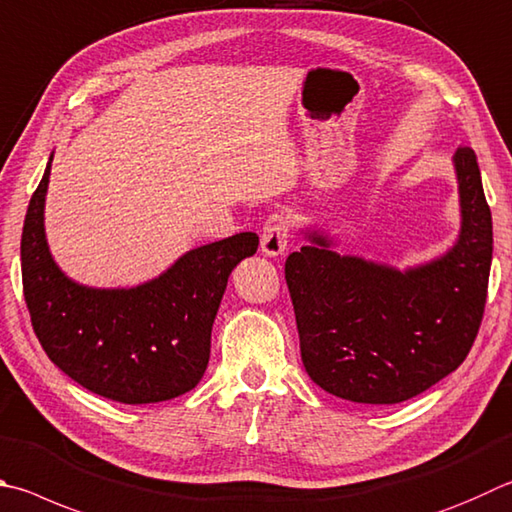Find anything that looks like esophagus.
<instances>
[{
    "instance_id": "obj_1",
    "label": "esophagus",
    "mask_w": 512,
    "mask_h": 512,
    "mask_svg": "<svg viewBox=\"0 0 512 512\" xmlns=\"http://www.w3.org/2000/svg\"><path fill=\"white\" fill-rule=\"evenodd\" d=\"M288 230H291V224H288L286 215H273L266 219V224L262 228V253L266 257H280L286 244H288Z\"/></svg>"
}]
</instances>
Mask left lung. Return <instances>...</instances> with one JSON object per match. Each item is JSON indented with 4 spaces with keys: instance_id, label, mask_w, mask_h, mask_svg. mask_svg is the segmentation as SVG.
<instances>
[{
    "instance_id": "8db88e82",
    "label": "left lung",
    "mask_w": 512,
    "mask_h": 512,
    "mask_svg": "<svg viewBox=\"0 0 512 512\" xmlns=\"http://www.w3.org/2000/svg\"><path fill=\"white\" fill-rule=\"evenodd\" d=\"M459 235L439 257L396 268L336 253L338 237L306 226L286 259L306 374L351 403L394 405L466 360L477 338L492 262V217L477 154H452Z\"/></svg>"
}]
</instances>
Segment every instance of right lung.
I'll use <instances>...</instances> for the list:
<instances>
[{"label": "right lung", "instance_id": "right-lung-1", "mask_svg": "<svg viewBox=\"0 0 512 512\" xmlns=\"http://www.w3.org/2000/svg\"><path fill=\"white\" fill-rule=\"evenodd\" d=\"M53 152L26 210L22 284L33 331L55 367L89 392L125 405L190 392L206 374L210 333L228 277L255 255L259 237L239 232L192 248L136 286H87L53 259L44 228Z\"/></svg>", "mask_w": 512, "mask_h": 512}]
</instances>
